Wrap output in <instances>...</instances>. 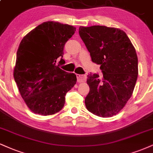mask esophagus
Wrapping results in <instances>:
<instances>
[{
    "mask_svg": "<svg viewBox=\"0 0 153 153\" xmlns=\"http://www.w3.org/2000/svg\"><path fill=\"white\" fill-rule=\"evenodd\" d=\"M77 80H78V82H83L86 80V78H87V76L85 75H79L76 74Z\"/></svg>",
    "mask_w": 153,
    "mask_h": 153,
    "instance_id": "1",
    "label": "esophagus"
}]
</instances>
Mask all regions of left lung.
<instances>
[{
	"instance_id": "left-lung-1",
	"label": "left lung",
	"mask_w": 153,
	"mask_h": 153,
	"mask_svg": "<svg viewBox=\"0 0 153 153\" xmlns=\"http://www.w3.org/2000/svg\"><path fill=\"white\" fill-rule=\"evenodd\" d=\"M79 35L91 54L100 65L102 78L89 74L90 92L85 103L88 111L99 117H112L130 98L138 75L137 56L124 31L102 25L80 26Z\"/></svg>"
}]
</instances>
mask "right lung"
Here are the masks:
<instances>
[{
	"label": "right lung",
	"mask_w": 153,
	"mask_h": 153,
	"mask_svg": "<svg viewBox=\"0 0 153 153\" xmlns=\"http://www.w3.org/2000/svg\"><path fill=\"white\" fill-rule=\"evenodd\" d=\"M75 30L68 24L44 22L20 43L13 76L21 97L34 113L45 116L58 113L66 93L76 83L75 73L59 67L65 63L64 45ZM59 59L60 64L56 65Z\"/></svg>",
	"instance_id": "add662e5"
}]
</instances>
